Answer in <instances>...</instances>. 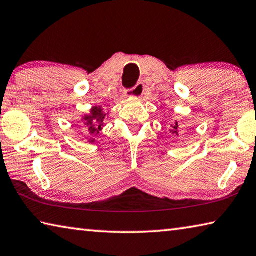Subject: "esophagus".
Listing matches in <instances>:
<instances>
[{
    "instance_id": "34e87169",
    "label": "esophagus",
    "mask_w": 256,
    "mask_h": 256,
    "mask_svg": "<svg viewBox=\"0 0 256 256\" xmlns=\"http://www.w3.org/2000/svg\"><path fill=\"white\" fill-rule=\"evenodd\" d=\"M144 92V82H138V84L131 89L126 90V96L128 97H141Z\"/></svg>"
}]
</instances>
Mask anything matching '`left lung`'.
<instances>
[{"label": "left lung", "mask_w": 256, "mask_h": 256, "mask_svg": "<svg viewBox=\"0 0 256 256\" xmlns=\"http://www.w3.org/2000/svg\"><path fill=\"white\" fill-rule=\"evenodd\" d=\"M172 132L175 133V134H178V123H177V122H176V124L174 125V126H172Z\"/></svg>", "instance_id": "left-lung-1"}]
</instances>
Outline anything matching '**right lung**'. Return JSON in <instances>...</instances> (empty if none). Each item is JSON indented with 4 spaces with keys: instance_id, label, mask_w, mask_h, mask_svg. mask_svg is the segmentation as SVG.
<instances>
[{
    "instance_id": "right-lung-1",
    "label": "right lung",
    "mask_w": 256,
    "mask_h": 256,
    "mask_svg": "<svg viewBox=\"0 0 256 256\" xmlns=\"http://www.w3.org/2000/svg\"><path fill=\"white\" fill-rule=\"evenodd\" d=\"M106 118V114H104L100 107H94L92 110V114L86 115L84 118V125L89 128L90 136H98L102 128L104 126V118ZM94 142V140H92Z\"/></svg>"
}]
</instances>
